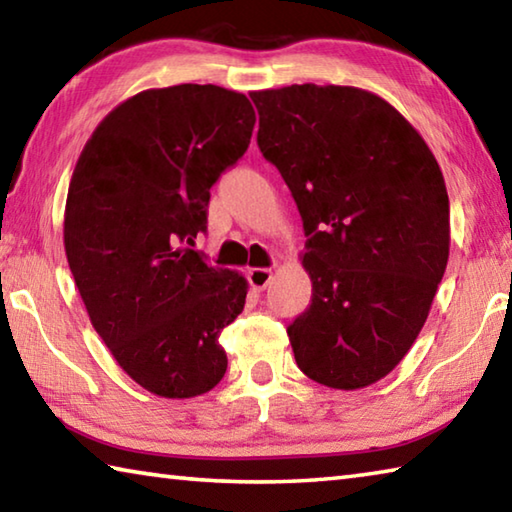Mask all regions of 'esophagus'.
Here are the masks:
<instances>
[{
  "instance_id": "esophagus-1",
  "label": "esophagus",
  "mask_w": 512,
  "mask_h": 512,
  "mask_svg": "<svg viewBox=\"0 0 512 512\" xmlns=\"http://www.w3.org/2000/svg\"><path fill=\"white\" fill-rule=\"evenodd\" d=\"M271 280H273L271 268H250L248 271V282L255 291H264V288L271 284Z\"/></svg>"
}]
</instances>
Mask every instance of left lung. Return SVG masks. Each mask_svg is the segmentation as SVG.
I'll use <instances>...</instances> for the list:
<instances>
[{
    "label": "left lung",
    "instance_id": "obj_1",
    "mask_svg": "<svg viewBox=\"0 0 512 512\" xmlns=\"http://www.w3.org/2000/svg\"><path fill=\"white\" fill-rule=\"evenodd\" d=\"M264 159L300 210L311 304L288 327L315 383L360 389L410 351L450 255V201L423 136L358 87L253 91Z\"/></svg>",
    "mask_w": 512,
    "mask_h": 512
}]
</instances>
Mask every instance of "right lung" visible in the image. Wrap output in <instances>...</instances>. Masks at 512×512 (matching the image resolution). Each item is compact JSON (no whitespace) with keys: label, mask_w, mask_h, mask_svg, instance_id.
<instances>
[{"label":"right lung","mask_w":512,"mask_h":512,"mask_svg":"<svg viewBox=\"0 0 512 512\" xmlns=\"http://www.w3.org/2000/svg\"><path fill=\"white\" fill-rule=\"evenodd\" d=\"M255 120L224 87L147 89L102 118L73 170V280L111 356L156 396H201L226 374L219 336L248 282L185 244L206 232L210 188L248 150Z\"/></svg>","instance_id":"1"}]
</instances>
